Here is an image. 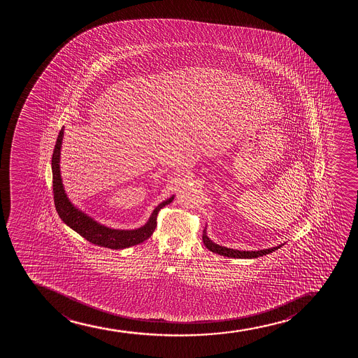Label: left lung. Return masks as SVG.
<instances>
[{"instance_id": "left-lung-1", "label": "left lung", "mask_w": 358, "mask_h": 358, "mask_svg": "<svg viewBox=\"0 0 358 358\" xmlns=\"http://www.w3.org/2000/svg\"><path fill=\"white\" fill-rule=\"evenodd\" d=\"M203 243H204V245H206V248L209 251L214 252V253H217L220 255H224V257H228V258H240V259H243V258L252 259V258L263 257V255L272 253V252L282 247V245H280V246L272 247V248H268V250H260V251H238V250H231V248H227V247L220 246L217 243H213L206 236V230H204V234H203Z\"/></svg>"}]
</instances>
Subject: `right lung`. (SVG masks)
<instances>
[{
  "label": "right lung",
  "instance_id": "obj_1",
  "mask_svg": "<svg viewBox=\"0 0 358 358\" xmlns=\"http://www.w3.org/2000/svg\"><path fill=\"white\" fill-rule=\"evenodd\" d=\"M63 128L58 134L56 145H55L51 167H52V187H54V201L58 216L61 217L66 226L74 229L76 233L86 238L87 241L98 245V246L107 247L111 250H123L128 247L135 246L143 243L147 238L152 236L154 230L157 228V214L164 206L169 204L174 199L171 197L167 201H162L152 211L147 224L135 230L111 229L107 227L101 226L100 223L95 222L94 220L88 217L83 211L76 209L69 199L66 197L63 189L61 172H59V154L62 145Z\"/></svg>",
  "mask_w": 358,
  "mask_h": 358
}]
</instances>
